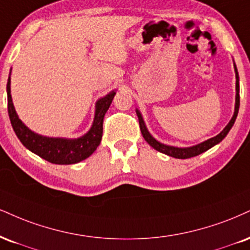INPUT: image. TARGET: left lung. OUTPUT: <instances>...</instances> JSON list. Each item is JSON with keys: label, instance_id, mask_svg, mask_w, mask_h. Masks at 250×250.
Segmentation results:
<instances>
[{"label": "left lung", "instance_id": "left-lung-1", "mask_svg": "<svg viewBox=\"0 0 250 250\" xmlns=\"http://www.w3.org/2000/svg\"><path fill=\"white\" fill-rule=\"evenodd\" d=\"M234 70H235V78H236V85H235V91H236V95H235V109H234V115L230 119V121L228 122V125L224 128V130L221 131L220 134H218L216 136L209 138V140L205 141V142L197 144V146H188V148H177V146H167V144H163L161 142H158L156 138L151 136V134L149 133L148 129L146 127V123L143 121L142 114L140 113V110L136 109V114L138 116V123H140V129L141 133H142L144 140L148 142L152 148L157 150V151L162 152V154H165L167 156H171V157L174 158H179V159H186V158H191L194 157V156H198L203 152L207 151L208 149H211L212 146H214L215 144L220 143L225 137L227 136V134L229 133V130L233 127L234 122H235L237 113H239V107H240V83H239V73H237V68L235 64H234Z\"/></svg>", "mask_w": 250, "mask_h": 250}]
</instances>
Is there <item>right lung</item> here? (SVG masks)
I'll list each match as a JSON object with an SVG mask.
<instances>
[{"label": "right lung", "instance_id": "1", "mask_svg": "<svg viewBox=\"0 0 250 250\" xmlns=\"http://www.w3.org/2000/svg\"><path fill=\"white\" fill-rule=\"evenodd\" d=\"M115 94L116 92L112 91L96 101L94 121L91 129L83 136L78 138L47 137L30 130L20 120L11 99L10 76H9L7 83L9 119L16 136L30 151L53 164H76L89 157L100 144L104 114L107 113Z\"/></svg>", "mask_w": 250, "mask_h": 250}]
</instances>
